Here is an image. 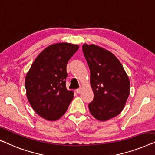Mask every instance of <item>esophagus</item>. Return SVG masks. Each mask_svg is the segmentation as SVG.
<instances>
[{
  "instance_id": "34e87169",
  "label": "esophagus",
  "mask_w": 155,
  "mask_h": 155,
  "mask_svg": "<svg viewBox=\"0 0 155 155\" xmlns=\"http://www.w3.org/2000/svg\"><path fill=\"white\" fill-rule=\"evenodd\" d=\"M81 91V88H78L76 90V92H77V93H78V94L80 93Z\"/></svg>"
}]
</instances>
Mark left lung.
<instances>
[{
  "label": "left lung",
  "instance_id": "obj_1",
  "mask_svg": "<svg viewBox=\"0 0 155 155\" xmlns=\"http://www.w3.org/2000/svg\"><path fill=\"white\" fill-rule=\"evenodd\" d=\"M82 48L94 92L93 100L88 104L90 112L98 120L107 121L123 110L130 91L129 77L111 52L94 45L84 44Z\"/></svg>",
  "mask_w": 155,
  "mask_h": 155
}]
</instances>
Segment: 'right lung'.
Returning a JSON list of instances; mask_svg holds the SVG:
<instances>
[{
	"label": "right lung",
	"instance_id": "add662e5",
	"mask_svg": "<svg viewBox=\"0 0 155 155\" xmlns=\"http://www.w3.org/2000/svg\"><path fill=\"white\" fill-rule=\"evenodd\" d=\"M79 47L70 43L48 46L35 60L25 79L26 96L33 109L49 121L65 114L74 97L66 87V68Z\"/></svg>",
	"mask_w": 155,
	"mask_h": 155
}]
</instances>
